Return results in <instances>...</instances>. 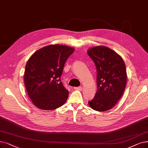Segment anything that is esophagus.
Listing matches in <instances>:
<instances>
[{"instance_id":"esophagus-1","label":"esophagus","mask_w":148,"mask_h":148,"mask_svg":"<svg viewBox=\"0 0 148 148\" xmlns=\"http://www.w3.org/2000/svg\"><path fill=\"white\" fill-rule=\"evenodd\" d=\"M75 90H82V87H75L74 88Z\"/></svg>"}]
</instances>
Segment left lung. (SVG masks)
I'll return each instance as SVG.
<instances>
[{"mask_svg": "<svg viewBox=\"0 0 148 148\" xmlns=\"http://www.w3.org/2000/svg\"><path fill=\"white\" fill-rule=\"evenodd\" d=\"M87 54L95 64L97 70L98 90L88 101L90 107L104 112L113 108L121 98L127 82V73L123 58L106 46L88 49Z\"/></svg>", "mask_w": 148, "mask_h": 148, "instance_id": "1", "label": "left lung"}]
</instances>
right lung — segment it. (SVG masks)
I'll return each instance as SVG.
<instances>
[{
    "label": "right lung",
    "instance_id": "add662e5",
    "mask_svg": "<svg viewBox=\"0 0 148 148\" xmlns=\"http://www.w3.org/2000/svg\"><path fill=\"white\" fill-rule=\"evenodd\" d=\"M75 49L61 44L42 47L31 56L25 66L24 84L32 103L51 110L67 101L69 91L61 81L64 66Z\"/></svg>",
    "mask_w": 148,
    "mask_h": 148
}]
</instances>
